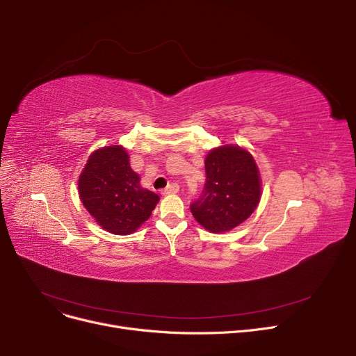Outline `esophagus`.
Masks as SVG:
<instances>
[{
  "mask_svg": "<svg viewBox=\"0 0 356 356\" xmlns=\"http://www.w3.org/2000/svg\"><path fill=\"white\" fill-rule=\"evenodd\" d=\"M177 192H179V184L177 183H170L161 193L163 195H175Z\"/></svg>",
  "mask_w": 356,
  "mask_h": 356,
  "instance_id": "1",
  "label": "esophagus"
}]
</instances>
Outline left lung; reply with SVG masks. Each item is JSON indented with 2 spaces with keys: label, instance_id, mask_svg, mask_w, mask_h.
Wrapping results in <instances>:
<instances>
[{
  "label": "left lung",
  "instance_id": "1",
  "mask_svg": "<svg viewBox=\"0 0 356 356\" xmlns=\"http://www.w3.org/2000/svg\"><path fill=\"white\" fill-rule=\"evenodd\" d=\"M207 181L191 211L211 232L238 227L257 209L261 197L258 167L247 149L223 145L211 149L204 160Z\"/></svg>",
  "mask_w": 356,
  "mask_h": 356
}]
</instances>
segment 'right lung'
Segmentation results:
<instances>
[{
	"mask_svg": "<svg viewBox=\"0 0 356 356\" xmlns=\"http://www.w3.org/2000/svg\"><path fill=\"white\" fill-rule=\"evenodd\" d=\"M78 189L86 211L115 235L137 231L160 200L159 195L141 188L121 145L104 147L89 156Z\"/></svg>",
	"mask_w": 356,
	"mask_h": 356,
	"instance_id": "add662e5",
	"label": "right lung"
}]
</instances>
